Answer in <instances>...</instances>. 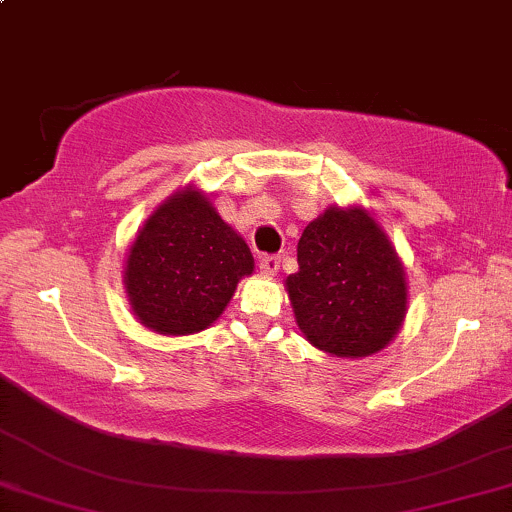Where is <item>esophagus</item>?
<instances>
[{"label": "esophagus", "mask_w": 512, "mask_h": 512, "mask_svg": "<svg viewBox=\"0 0 512 512\" xmlns=\"http://www.w3.org/2000/svg\"><path fill=\"white\" fill-rule=\"evenodd\" d=\"M263 275H277L280 273V258L277 256H263L261 263H258Z\"/></svg>", "instance_id": "obj_1"}]
</instances>
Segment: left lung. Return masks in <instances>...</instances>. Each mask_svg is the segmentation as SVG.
Segmentation results:
<instances>
[{"mask_svg":"<svg viewBox=\"0 0 512 512\" xmlns=\"http://www.w3.org/2000/svg\"><path fill=\"white\" fill-rule=\"evenodd\" d=\"M299 273L285 280L296 325L327 356L387 349L408 313L406 270L387 232L361 204L327 206L296 246Z\"/></svg>","mask_w":512,"mask_h":512,"instance_id":"8db88e82","label":"left lung"}]
</instances>
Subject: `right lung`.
<instances>
[{"label":"right lung","instance_id":"right-lung-1","mask_svg":"<svg viewBox=\"0 0 512 512\" xmlns=\"http://www.w3.org/2000/svg\"><path fill=\"white\" fill-rule=\"evenodd\" d=\"M254 273L242 235L220 218L204 189L187 185L156 208L132 239L123 285L147 330L185 337L211 327Z\"/></svg>","mask_w":512,"mask_h":512}]
</instances>
